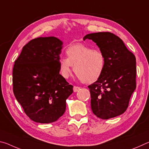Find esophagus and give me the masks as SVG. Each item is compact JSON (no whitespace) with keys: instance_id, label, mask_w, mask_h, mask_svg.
Here are the masks:
<instances>
[{"instance_id":"esophagus-1","label":"esophagus","mask_w":149,"mask_h":149,"mask_svg":"<svg viewBox=\"0 0 149 149\" xmlns=\"http://www.w3.org/2000/svg\"><path fill=\"white\" fill-rule=\"evenodd\" d=\"M80 89L79 87H77V86H74V92H77Z\"/></svg>"}]
</instances>
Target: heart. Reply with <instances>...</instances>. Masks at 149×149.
<instances>
[{
    "instance_id": "heart-1",
    "label": "heart",
    "mask_w": 149,
    "mask_h": 149,
    "mask_svg": "<svg viewBox=\"0 0 149 149\" xmlns=\"http://www.w3.org/2000/svg\"><path fill=\"white\" fill-rule=\"evenodd\" d=\"M66 54L68 58H62L59 62L60 74L64 78H68L73 66L78 79L85 84L97 81L103 74L106 59L100 50L79 43L70 45Z\"/></svg>"
}]
</instances>
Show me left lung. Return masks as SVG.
Here are the masks:
<instances>
[{"mask_svg": "<svg viewBox=\"0 0 149 149\" xmlns=\"http://www.w3.org/2000/svg\"><path fill=\"white\" fill-rule=\"evenodd\" d=\"M104 54L105 68L97 81L88 86L95 116L107 120L122 114L136 88V58L119 37L110 32L85 35Z\"/></svg>", "mask_w": 149, "mask_h": 149, "instance_id": "1", "label": "left lung"}]
</instances>
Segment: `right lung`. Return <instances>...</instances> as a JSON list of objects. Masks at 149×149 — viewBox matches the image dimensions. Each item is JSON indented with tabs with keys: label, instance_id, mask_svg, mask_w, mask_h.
Listing matches in <instances>:
<instances>
[{
	"label": "right lung",
	"instance_id": "obj_1",
	"mask_svg": "<svg viewBox=\"0 0 149 149\" xmlns=\"http://www.w3.org/2000/svg\"><path fill=\"white\" fill-rule=\"evenodd\" d=\"M62 44L54 37L32 39L14 62V96L35 122L49 123L58 120L65 112V100L73 93V85L59 74Z\"/></svg>",
	"mask_w": 149,
	"mask_h": 149
}]
</instances>
